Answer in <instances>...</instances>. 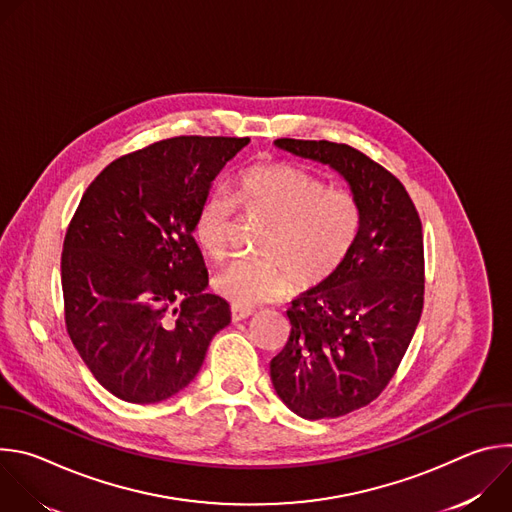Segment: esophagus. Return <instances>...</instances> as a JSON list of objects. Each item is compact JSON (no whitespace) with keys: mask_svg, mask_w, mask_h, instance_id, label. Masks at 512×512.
Returning a JSON list of instances; mask_svg holds the SVG:
<instances>
[{"mask_svg":"<svg viewBox=\"0 0 512 512\" xmlns=\"http://www.w3.org/2000/svg\"><path fill=\"white\" fill-rule=\"evenodd\" d=\"M255 314V308H243V306H233V322H241V320H247Z\"/></svg>","mask_w":512,"mask_h":512,"instance_id":"obj_1","label":"esophagus"}]
</instances>
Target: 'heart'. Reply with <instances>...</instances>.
Returning a JSON list of instances; mask_svg holds the SVG:
<instances>
[{
	"label": "heart",
	"mask_w": 512,
	"mask_h": 512,
	"mask_svg": "<svg viewBox=\"0 0 512 512\" xmlns=\"http://www.w3.org/2000/svg\"><path fill=\"white\" fill-rule=\"evenodd\" d=\"M237 206L247 218L263 221L259 259H237L214 277L216 289L237 306L253 308L281 298L289 281L312 289L330 279L350 255L358 229L356 200L289 164L261 162L245 168L233 198L210 192L194 218V239L212 259H223L233 243Z\"/></svg>",
	"instance_id": "b5f03b06"
}]
</instances>
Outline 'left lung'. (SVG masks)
<instances>
[{
  "mask_svg": "<svg viewBox=\"0 0 512 512\" xmlns=\"http://www.w3.org/2000/svg\"><path fill=\"white\" fill-rule=\"evenodd\" d=\"M338 172L360 208L342 267L287 310L289 340L271 360L277 397L304 419L369 405L393 379L423 310V233L403 184L346 143L275 139Z\"/></svg>",
  "mask_w": 512,
  "mask_h": 512,
  "instance_id": "left-lung-1",
  "label": "left lung"
}]
</instances>
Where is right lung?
<instances>
[{
	"instance_id": "right-lung-1",
	"label": "right lung",
	"mask_w": 512,
	"mask_h": 512,
	"mask_svg": "<svg viewBox=\"0 0 512 512\" xmlns=\"http://www.w3.org/2000/svg\"><path fill=\"white\" fill-rule=\"evenodd\" d=\"M249 137L182 135L111 162L87 188L62 251L68 336L93 377L127 403H160L198 375L231 322L208 294L194 218Z\"/></svg>"
}]
</instances>
